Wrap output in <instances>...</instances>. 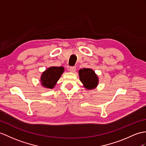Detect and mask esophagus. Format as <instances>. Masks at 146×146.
<instances>
[{"mask_svg":"<svg viewBox=\"0 0 146 146\" xmlns=\"http://www.w3.org/2000/svg\"><path fill=\"white\" fill-rule=\"evenodd\" d=\"M69 71L70 72H74L76 71V68L75 67H74V66H71V67H69Z\"/></svg>","mask_w":146,"mask_h":146,"instance_id":"34e87169","label":"esophagus"}]
</instances>
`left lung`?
<instances>
[{"label":"left lung","instance_id":"8db88e82","mask_svg":"<svg viewBox=\"0 0 146 146\" xmlns=\"http://www.w3.org/2000/svg\"><path fill=\"white\" fill-rule=\"evenodd\" d=\"M79 74L80 81L87 89H93L97 86L98 79L93 70L84 68L79 70Z\"/></svg>","mask_w":146,"mask_h":146}]
</instances>
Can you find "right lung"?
Here are the masks:
<instances>
[{
    "instance_id": "right-lung-1",
    "label": "right lung",
    "mask_w": 146,
    "mask_h": 146,
    "mask_svg": "<svg viewBox=\"0 0 146 146\" xmlns=\"http://www.w3.org/2000/svg\"><path fill=\"white\" fill-rule=\"evenodd\" d=\"M63 67H51L42 74L41 82L46 88H52L64 72Z\"/></svg>"
}]
</instances>
